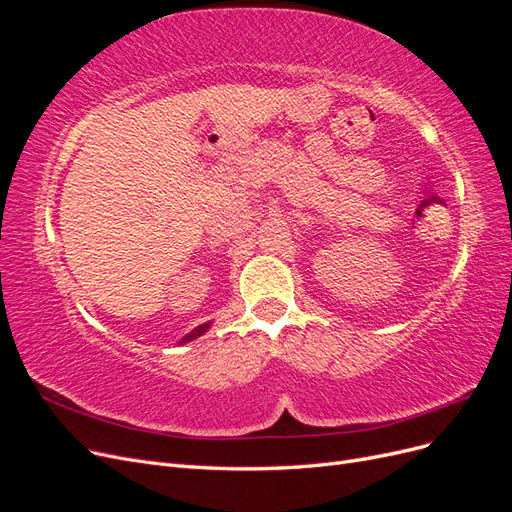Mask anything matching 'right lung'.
<instances>
[{"instance_id":"add662e5","label":"right lung","mask_w":512,"mask_h":512,"mask_svg":"<svg viewBox=\"0 0 512 512\" xmlns=\"http://www.w3.org/2000/svg\"><path fill=\"white\" fill-rule=\"evenodd\" d=\"M207 329H209V322H207V324H200V327H196L190 335H185V337L181 339V344H185V342H192V339H196L198 335H203Z\"/></svg>"}]
</instances>
